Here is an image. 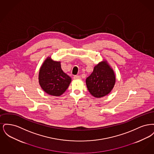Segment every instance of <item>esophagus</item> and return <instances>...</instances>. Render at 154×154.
Instances as JSON below:
<instances>
[{
    "label": "esophagus",
    "mask_w": 154,
    "mask_h": 154,
    "mask_svg": "<svg viewBox=\"0 0 154 154\" xmlns=\"http://www.w3.org/2000/svg\"><path fill=\"white\" fill-rule=\"evenodd\" d=\"M73 78L74 80H77V79H80L81 77L80 75H74Z\"/></svg>",
    "instance_id": "esophagus-1"
}]
</instances>
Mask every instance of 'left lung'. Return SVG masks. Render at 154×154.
Instances as JSON below:
<instances>
[{
  "label": "left lung",
  "mask_w": 154,
  "mask_h": 154,
  "mask_svg": "<svg viewBox=\"0 0 154 154\" xmlns=\"http://www.w3.org/2000/svg\"><path fill=\"white\" fill-rule=\"evenodd\" d=\"M115 83V74L106 60H103L95 66L93 72L86 79L89 92L97 98L108 95Z\"/></svg>",
  "instance_id": "obj_1"
}]
</instances>
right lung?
Here are the masks:
<instances>
[{
  "label": "right lung",
  "instance_id": "right-lung-1",
  "mask_svg": "<svg viewBox=\"0 0 154 154\" xmlns=\"http://www.w3.org/2000/svg\"><path fill=\"white\" fill-rule=\"evenodd\" d=\"M60 62L54 61L50 57L45 60L38 74V82L45 92L59 96L68 88L72 79L61 69Z\"/></svg>",
  "mask_w": 154,
  "mask_h": 154
}]
</instances>
